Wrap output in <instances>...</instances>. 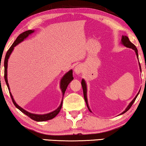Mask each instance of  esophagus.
<instances>
[{"mask_svg":"<svg viewBox=\"0 0 146 146\" xmlns=\"http://www.w3.org/2000/svg\"><path fill=\"white\" fill-rule=\"evenodd\" d=\"M82 70V67L81 66H80V65H78V66H76L75 67V69H74V71H75V73L77 74V75L81 73Z\"/></svg>","mask_w":146,"mask_h":146,"instance_id":"34e87169","label":"esophagus"}]
</instances>
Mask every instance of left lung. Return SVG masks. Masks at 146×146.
Segmentation results:
<instances>
[{
  "instance_id": "1",
  "label": "left lung",
  "mask_w": 146,
  "mask_h": 146,
  "mask_svg": "<svg viewBox=\"0 0 146 146\" xmlns=\"http://www.w3.org/2000/svg\"><path fill=\"white\" fill-rule=\"evenodd\" d=\"M121 41H122V44H123L124 46H125L126 47H127V48H132V49L134 50V51H135L137 57H138V50H137L136 47V46L134 45V44H133V43H132L131 42H130V40H129V38H128V36H122ZM140 67L141 68V67H140ZM81 84H82V90H83V94H84V100H85V102H86V104L87 107H88V110L90 111H91L90 110V108H89L88 106V101H87V97H86V85L85 81H84V79H82V80ZM139 92L138 93V94H137V95L136 96V97L134 98L133 99V100H132L131 102H130V104L129 105V106H128V107L127 108V109H126V110H125V111H123V113H122V114L125 113L127 112V111L129 110L130 108H131V106H132V104H133V103L134 102V101L136 100V99L137 96H138V94H139Z\"/></svg>"
}]
</instances>
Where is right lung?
<instances>
[{
	"instance_id": "add662e5",
	"label": "right lung",
	"mask_w": 146,
	"mask_h": 146,
	"mask_svg": "<svg viewBox=\"0 0 146 146\" xmlns=\"http://www.w3.org/2000/svg\"><path fill=\"white\" fill-rule=\"evenodd\" d=\"M33 31H32V30H28V31H26L25 32L22 33H21L18 36H17V38L16 39V40L14 41V43L12 44V45L11 46L10 48L8 49V50L7 51V52H6L5 59H4V79H5L6 85H7L8 90L9 91H10V88H9V85H8V80H7V66H8V58H9L10 54L12 53V52L13 51V49H14V46H16L17 44L20 43L21 41H23L25 38H27V36H29V35L31 34L32 33H33ZM73 79V71L72 70L69 71V72H67L66 75L63 77L62 80H61V82H60V88H61V89H62L63 95H64L67 86H68L69 82H70ZM10 92L11 98H12V100L13 102V103H14V106H16V107L18 109V110H20L21 112L25 114L26 115H27L28 117H30V118L33 119V120H34L35 121H48V120H50V119L54 118L56 115L59 113L60 111L62 106V102L60 106L58 107L57 110H56L55 111H52L51 113H49L44 114V115H36V114L31 113L27 112V111H25L23 110V108L19 107V106L16 103V102H15L14 100V98H13V96H12V94H11L10 92Z\"/></svg>"
}]
</instances>
